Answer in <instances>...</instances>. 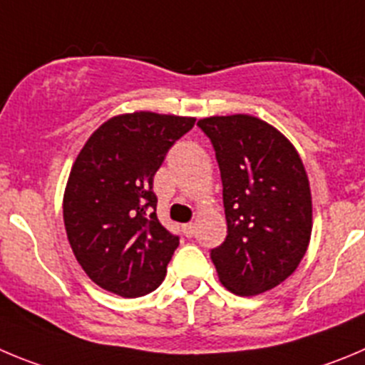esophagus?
<instances>
[{"instance_id":"34e87169","label":"esophagus","mask_w":365,"mask_h":365,"mask_svg":"<svg viewBox=\"0 0 365 365\" xmlns=\"http://www.w3.org/2000/svg\"><path fill=\"white\" fill-rule=\"evenodd\" d=\"M194 232H196V225L194 223L183 225V234H185V237H192Z\"/></svg>"}]
</instances>
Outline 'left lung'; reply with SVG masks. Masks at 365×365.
Listing matches in <instances>:
<instances>
[{
	"label": "left lung",
	"instance_id": "8db88e82",
	"mask_svg": "<svg viewBox=\"0 0 365 365\" xmlns=\"http://www.w3.org/2000/svg\"><path fill=\"white\" fill-rule=\"evenodd\" d=\"M223 183L227 237L210 250L225 288L257 295L290 277L312 236V192L290 140L252 115L198 120Z\"/></svg>",
	"mask_w": 365,
	"mask_h": 365
}]
</instances>
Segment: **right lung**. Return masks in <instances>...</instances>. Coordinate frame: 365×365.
<instances>
[{"label": "right lung", "instance_id": "obj_1", "mask_svg": "<svg viewBox=\"0 0 365 365\" xmlns=\"http://www.w3.org/2000/svg\"><path fill=\"white\" fill-rule=\"evenodd\" d=\"M194 122L151 111L118 115L81 149L64 190V227L83 270L104 290L135 299L162 284L180 237L158 221L153 178Z\"/></svg>", "mask_w": 365, "mask_h": 365}]
</instances>
